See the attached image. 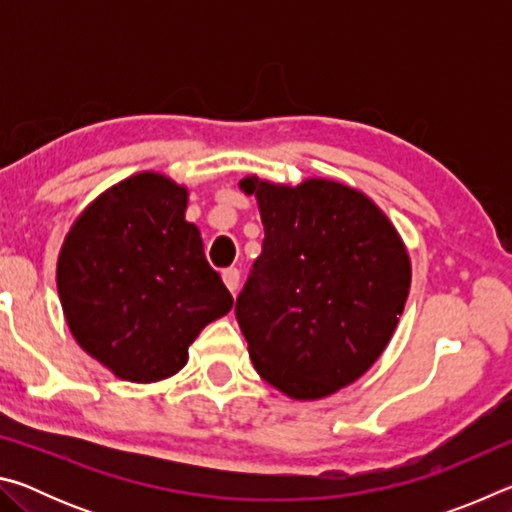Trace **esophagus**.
I'll return each mask as SVG.
<instances>
[{"mask_svg": "<svg viewBox=\"0 0 512 512\" xmlns=\"http://www.w3.org/2000/svg\"><path fill=\"white\" fill-rule=\"evenodd\" d=\"M239 280H241L239 268H225V271H223V282H225V287L230 289L232 296H235V293L239 291Z\"/></svg>", "mask_w": 512, "mask_h": 512, "instance_id": "esophagus-1", "label": "esophagus"}]
</instances>
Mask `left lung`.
Listing matches in <instances>:
<instances>
[{
  "label": "left lung",
  "mask_w": 512,
  "mask_h": 512,
  "mask_svg": "<svg viewBox=\"0 0 512 512\" xmlns=\"http://www.w3.org/2000/svg\"><path fill=\"white\" fill-rule=\"evenodd\" d=\"M262 255L235 314L259 377L293 400L359 379L391 341L411 287L400 235L366 194L334 180L298 187L255 176Z\"/></svg>",
  "instance_id": "obj_1"
}]
</instances>
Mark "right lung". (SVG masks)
I'll list each match as a JSON object with an SVG mask.
<instances>
[{
	"mask_svg": "<svg viewBox=\"0 0 512 512\" xmlns=\"http://www.w3.org/2000/svg\"><path fill=\"white\" fill-rule=\"evenodd\" d=\"M185 210V187L137 173L85 207L60 248L56 282L69 332L119 379L176 375L201 329L235 302Z\"/></svg>",
	"mask_w": 512,
	"mask_h": 512,
	"instance_id": "1",
	"label": "right lung"
}]
</instances>
